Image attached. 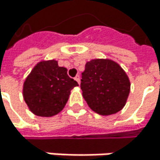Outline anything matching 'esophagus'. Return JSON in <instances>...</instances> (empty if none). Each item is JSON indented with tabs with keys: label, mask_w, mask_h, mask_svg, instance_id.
<instances>
[{
	"label": "esophagus",
	"mask_w": 160,
	"mask_h": 160,
	"mask_svg": "<svg viewBox=\"0 0 160 160\" xmlns=\"http://www.w3.org/2000/svg\"><path fill=\"white\" fill-rule=\"evenodd\" d=\"M75 80H76V81H77V82H78V83L80 84V77L79 76V75L75 77Z\"/></svg>",
	"instance_id": "esophagus-1"
}]
</instances>
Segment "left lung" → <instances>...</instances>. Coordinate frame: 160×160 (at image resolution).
Returning <instances> with one entry per match:
<instances>
[{"mask_svg": "<svg viewBox=\"0 0 160 160\" xmlns=\"http://www.w3.org/2000/svg\"><path fill=\"white\" fill-rule=\"evenodd\" d=\"M81 75L82 95L92 111L109 116L124 108L131 82L118 63L110 59L91 60Z\"/></svg>", "mask_w": 160, "mask_h": 160, "instance_id": "1", "label": "left lung"}]
</instances>
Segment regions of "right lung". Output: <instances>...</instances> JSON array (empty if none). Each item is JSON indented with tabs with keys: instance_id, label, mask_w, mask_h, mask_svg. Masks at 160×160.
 I'll return each mask as SVG.
<instances>
[{
	"instance_id": "1",
	"label": "right lung",
	"mask_w": 160,
	"mask_h": 160,
	"mask_svg": "<svg viewBox=\"0 0 160 160\" xmlns=\"http://www.w3.org/2000/svg\"><path fill=\"white\" fill-rule=\"evenodd\" d=\"M79 86L69 78L68 69L57 61L38 63L23 85V96L29 110L39 117H52L63 110L70 91Z\"/></svg>"
}]
</instances>
